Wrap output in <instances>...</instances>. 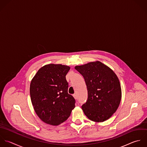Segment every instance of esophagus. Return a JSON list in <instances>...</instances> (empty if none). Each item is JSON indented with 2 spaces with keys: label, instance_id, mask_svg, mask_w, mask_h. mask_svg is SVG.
I'll use <instances>...</instances> for the list:
<instances>
[{
  "label": "esophagus",
  "instance_id": "34e87169",
  "mask_svg": "<svg viewBox=\"0 0 147 147\" xmlns=\"http://www.w3.org/2000/svg\"><path fill=\"white\" fill-rule=\"evenodd\" d=\"M73 97H74V98L76 100L77 99V95L76 94H74L73 95Z\"/></svg>",
  "mask_w": 147,
  "mask_h": 147
}]
</instances>
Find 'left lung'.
<instances>
[{"instance_id":"left-lung-1","label":"left lung","mask_w":147,"mask_h":147,"mask_svg":"<svg viewBox=\"0 0 147 147\" xmlns=\"http://www.w3.org/2000/svg\"><path fill=\"white\" fill-rule=\"evenodd\" d=\"M83 76L88 90V100L82 105L85 115L90 120L102 122L117 109L121 99V89L116 74L101 62L77 66Z\"/></svg>"}]
</instances>
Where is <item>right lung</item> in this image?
Listing matches in <instances>:
<instances>
[{
    "label": "right lung",
    "mask_w": 147,
    "mask_h": 147,
    "mask_svg": "<svg viewBox=\"0 0 147 147\" xmlns=\"http://www.w3.org/2000/svg\"><path fill=\"white\" fill-rule=\"evenodd\" d=\"M70 67L49 64L41 67L30 88L31 102L38 116L45 123L58 125L66 121L75 108L76 100L67 92L66 75Z\"/></svg>",
    "instance_id": "add662e5"
}]
</instances>
